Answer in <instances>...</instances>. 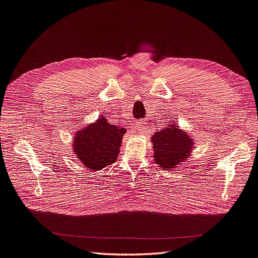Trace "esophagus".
<instances>
[{
	"mask_svg": "<svg viewBox=\"0 0 258 258\" xmlns=\"http://www.w3.org/2000/svg\"><path fill=\"white\" fill-rule=\"evenodd\" d=\"M138 126H139V131H140V133H145L146 128H148V126H146V123H145V122H143V120H141V122H139Z\"/></svg>",
	"mask_w": 258,
	"mask_h": 258,
	"instance_id": "obj_1",
	"label": "esophagus"
}]
</instances>
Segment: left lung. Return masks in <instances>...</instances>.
Here are the masks:
<instances>
[{"label": "left lung", "mask_w": 258, "mask_h": 258, "mask_svg": "<svg viewBox=\"0 0 258 258\" xmlns=\"http://www.w3.org/2000/svg\"><path fill=\"white\" fill-rule=\"evenodd\" d=\"M154 160L161 168L170 170L188 158L192 150V139L173 123L152 138Z\"/></svg>", "instance_id": "8db88e82"}]
</instances>
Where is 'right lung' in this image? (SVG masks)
<instances>
[{"label": "right lung", "mask_w": 258, "mask_h": 258, "mask_svg": "<svg viewBox=\"0 0 258 258\" xmlns=\"http://www.w3.org/2000/svg\"><path fill=\"white\" fill-rule=\"evenodd\" d=\"M124 127L110 124L105 117L89 124L74 139V152L82 164L90 170L98 171L113 164L117 160Z\"/></svg>", "instance_id": "1"}]
</instances>
